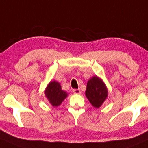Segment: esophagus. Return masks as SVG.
Masks as SVG:
<instances>
[{
    "label": "esophagus",
    "mask_w": 148,
    "mask_h": 148,
    "mask_svg": "<svg viewBox=\"0 0 148 148\" xmlns=\"http://www.w3.org/2000/svg\"><path fill=\"white\" fill-rule=\"evenodd\" d=\"M73 92H74V94H81V90L79 89H75V90H73Z\"/></svg>",
    "instance_id": "1"
}]
</instances>
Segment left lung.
<instances>
[{"instance_id":"obj_1","label":"left lung","mask_w":148,"mask_h":148,"mask_svg":"<svg viewBox=\"0 0 148 148\" xmlns=\"http://www.w3.org/2000/svg\"><path fill=\"white\" fill-rule=\"evenodd\" d=\"M85 95L94 108H99L108 98V91L104 82L94 76L87 83Z\"/></svg>"}]
</instances>
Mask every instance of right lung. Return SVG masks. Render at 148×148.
I'll use <instances>...</instances> for the list:
<instances>
[{
	"mask_svg": "<svg viewBox=\"0 0 148 148\" xmlns=\"http://www.w3.org/2000/svg\"><path fill=\"white\" fill-rule=\"evenodd\" d=\"M45 97L53 107L60 106L67 97V93L61 89L60 83L56 81H51L45 90Z\"/></svg>",
	"mask_w": 148,
	"mask_h": 148,
	"instance_id": "add662e5",
	"label": "right lung"
}]
</instances>
